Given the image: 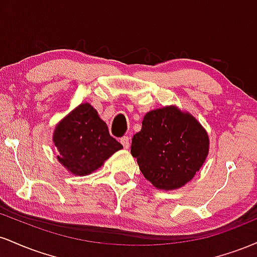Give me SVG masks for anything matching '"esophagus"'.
I'll return each mask as SVG.
<instances>
[{"instance_id":"1","label":"esophagus","mask_w":257,"mask_h":257,"mask_svg":"<svg viewBox=\"0 0 257 257\" xmlns=\"http://www.w3.org/2000/svg\"><path fill=\"white\" fill-rule=\"evenodd\" d=\"M120 144H122L124 149H129V138L128 137L120 138Z\"/></svg>"}]
</instances>
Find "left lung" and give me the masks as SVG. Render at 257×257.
Masks as SVG:
<instances>
[{
  "label": "left lung",
  "mask_w": 257,
  "mask_h": 257,
  "mask_svg": "<svg viewBox=\"0 0 257 257\" xmlns=\"http://www.w3.org/2000/svg\"><path fill=\"white\" fill-rule=\"evenodd\" d=\"M131 152L156 188L172 191L191 181L205 162L209 138L191 113L176 106L147 112Z\"/></svg>",
  "instance_id": "1"
}]
</instances>
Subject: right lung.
I'll list each match as a JSON object with an SVG mask.
<instances>
[{
    "instance_id": "right-lung-1",
    "label": "right lung",
    "mask_w": 257,
    "mask_h": 257,
    "mask_svg": "<svg viewBox=\"0 0 257 257\" xmlns=\"http://www.w3.org/2000/svg\"><path fill=\"white\" fill-rule=\"evenodd\" d=\"M53 143L59 151L58 161L79 176L95 172L106 159L123 149L111 137L98 111L88 102L78 105L58 123Z\"/></svg>"
}]
</instances>
